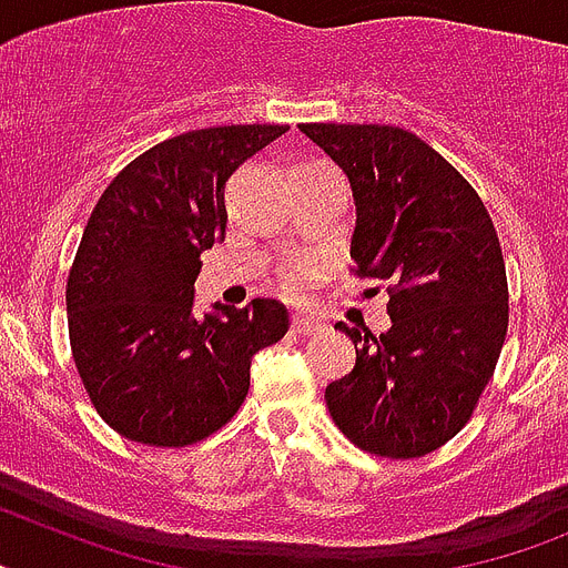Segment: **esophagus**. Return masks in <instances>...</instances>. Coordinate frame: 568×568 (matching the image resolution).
Returning a JSON list of instances; mask_svg holds the SVG:
<instances>
[{
    "label": "esophagus",
    "mask_w": 568,
    "mask_h": 568,
    "mask_svg": "<svg viewBox=\"0 0 568 568\" xmlns=\"http://www.w3.org/2000/svg\"><path fill=\"white\" fill-rule=\"evenodd\" d=\"M318 327H322V325H318L316 318H311V316H293V334H298V336L316 334Z\"/></svg>",
    "instance_id": "obj_1"
}]
</instances>
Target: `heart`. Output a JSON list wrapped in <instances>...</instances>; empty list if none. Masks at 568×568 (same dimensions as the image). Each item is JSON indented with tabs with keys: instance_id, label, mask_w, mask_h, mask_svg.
<instances>
[{
	"instance_id": "obj_1",
	"label": "heart",
	"mask_w": 568,
	"mask_h": 568,
	"mask_svg": "<svg viewBox=\"0 0 568 568\" xmlns=\"http://www.w3.org/2000/svg\"><path fill=\"white\" fill-rule=\"evenodd\" d=\"M318 273H322V266L316 261H293L278 273V284L290 298H302L318 281Z\"/></svg>"
}]
</instances>
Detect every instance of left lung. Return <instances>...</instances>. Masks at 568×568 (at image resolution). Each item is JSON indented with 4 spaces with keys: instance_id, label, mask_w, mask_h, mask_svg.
<instances>
[{
    "instance_id": "1",
    "label": "left lung",
    "mask_w": 568,
    "mask_h": 568,
    "mask_svg": "<svg viewBox=\"0 0 568 568\" xmlns=\"http://www.w3.org/2000/svg\"><path fill=\"white\" fill-rule=\"evenodd\" d=\"M348 173L357 200L351 257L386 284L392 327L339 322L357 365L325 388L348 442L420 458L464 429L508 334V275L481 196L418 135L388 124H298ZM379 290V287H377Z\"/></svg>"
}]
</instances>
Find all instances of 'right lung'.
<instances>
[{
    "instance_id": "obj_1",
    "label": "right lung",
    "mask_w": 568,
    "mask_h": 568,
    "mask_svg": "<svg viewBox=\"0 0 568 568\" xmlns=\"http://www.w3.org/2000/svg\"><path fill=\"white\" fill-rule=\"evenodd\" d=\"M287 124L173 135L98 200L65 281L69 342L95 412L148 447H189L237 415L252 354L287 334L275 298L194 316L200 255L226 234L223 185Z\"/></svg>"
}]
</instances>
